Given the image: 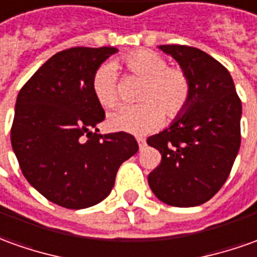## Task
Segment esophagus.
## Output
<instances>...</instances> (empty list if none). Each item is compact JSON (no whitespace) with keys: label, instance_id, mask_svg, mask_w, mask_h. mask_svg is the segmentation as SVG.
I'll use <instances>...</instances> for the list:
<instances>
[{"label":"esophagus","instance_id":"esophagus-1","mask_svg":"<svg viewBox=\"0 0 257 257\" xmlns=\"http://www.w3.org/2000/svg\"><path fill=\"white\" fill-rule=\"evenodd\" d=\"M137 143H139L140 150H143V148H144V147H146V140H144V139H141V137H139V139H137Z\"/></svg>","mask_w":257,"mask_h":257}]
</instances>
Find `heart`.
<instances>
[{
  "label": "heart",
  "instance_id": "heart-1",
  "mask_svg": "<svg viewBox=\"0 0 257 257\" xmlns=\"http://www.w3.org/2000/svg\"><path fill=\"white\" fill-rule=\"evenodd\" d=\"M123 64L133 75L144 79L139 93L143 103L118 106L107 116L111 130L132 134H147L157 128L164 113L176 118L190 102V78L179 67H168L166 60L151 50H136L123 58ZM92 91L102 106L111 107L118 100V74L111 63L100 65L92 77Z\"/></svg>",
  "mask_w": 257,
  "mask_h": 257
}]
</instances>
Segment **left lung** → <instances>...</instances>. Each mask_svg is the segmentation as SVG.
Segmentation results:
<instances>
[{"mask_svg": "<svg viewBox=\"0 0 257 257\" xmlns=\"http://www.w3.org/2000/svg\"><path fill=\"white\" fill-rule=\"evenodd\" d=\"M158 49L189 75L192 95L179 117L147 140L162 155L148 185L165 204L200 206L222 187L238 155L240 99L228 70L207 53L180 44Z\"/></svg>", "mask_w": 257, "mask_h": 257, "instance_id": "1", "label": "left lung"}]
</instances>
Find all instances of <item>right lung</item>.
<instances>
[{
    "instance_id": "1",
    "label": "right lung",
    "mask_w": 257,
    "mask_h": 257,
    "mask_svg": "<svg viewBox=\"0 0 257 257\" xmlns=\"http://www.w3.org/2000/svg\"><path fill=\"white\" fill-rule=\"evenodd\" d=\"M116 47L54 54L19 91L11 144L26 180L51 203L81 210L110 194L120 165L139 151L132 134H99L105 110L92 77Z\"/></svg>"
}]
</instances>
